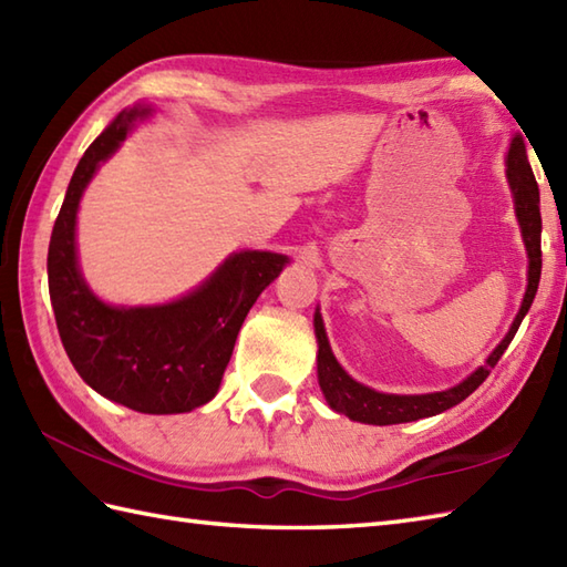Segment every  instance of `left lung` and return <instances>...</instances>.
Returning a JSON list of instances; mask_svg holds the SVG:
<instances>
[{"instance_id":"obj_1","label":"left lung","mask_w":567,"mask_h":567,"mask_svg":"<svg viewBox=\"0 0 567 567\" xmlns=\"http://www.w3.org/2000/svg\"><path fill=\"white\" fill-rule=\"evenodd\" d=\"M507 177L514 192V207H516V219L522 224L524 244L528 250V287L524 295V302L519 315H516L509 333L504 336V341L492 351L485 365H480L473 375L463 380L455 388L445 392H433V394H384L365 388V384L355 382L348 372L339 365V360L333 358L331 346L327 339V331H323L321 315H315V331L319 341V355H317V368H319V384L323 394H327V402L331 409L339 414H346L353 421H363V424H375V426H390V424H404V421H416L424 416H436L445 409L461 404L465 396L473 394L480 384L487 380V375L499 363L502 353L507 351L512 343L514 333L519 331V323L526 317V311L532 309V302L538 290L540 280V207H538V185L532 165L526 161V146L524 138L516 136L507 153Z\"/></svg>"}]
</instances>
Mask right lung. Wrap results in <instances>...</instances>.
Masks as SVG:
<instances>
[{"label": "right lung", "instance_id": "obj_1", "mask_svg": "<svg viewBox=\"0 0 567 567\" xmlns=\"http://www.w3.org/2000/svg\"><path fill=\"white\" fill-rule=\"evenodd\" d=\"M146 114L122 112L80 158L48 246V290L60 341L92 390L141 414H179L219 390L246 315L287 258L234 252L197 292L165 307H110L87 290L75 258L78 204L97 165Z\"/></svg>", "mask_w": 567, "mask_h": 567}]
</instances>
